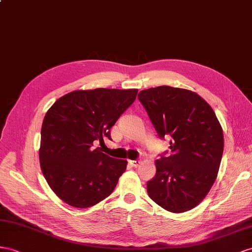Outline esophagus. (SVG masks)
Wrapping results in <instances>:
<instances>
[{"label":"esophagus","mask_w":252,"mask_h":252,"mask_svg":"<svg viewBox=\"0 0 252 252\" xmlns=\"http://www.w3.org/2000/svg\"><path fill=\"white\" fill-rule=\"evenodd\" d=\"M139 160H128V164H130L132 167H137L139 165Z\"/></svg>","instance_id":"1"}]
</instances>
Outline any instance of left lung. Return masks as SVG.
<instances>
[{
    "instance_id": "left-lung-1",
    "label": "left lung",
    "mask_w": 252,
    "mask_h": 252,
    "mask_svg": "<svg viewBox=\"0 0 252 252\" xmlns=\"http://www.w3.org/2000/svg\"><path fill=\"white\" fill-rule=\"evenodd\" d=\"M138 99L158 136H171L170 154L156 160L148 195L166 211L188 212L215 182L223 152L222 127L209 103L191 90L158 86L141 90Z\"/></svg>"
}]
</instances>
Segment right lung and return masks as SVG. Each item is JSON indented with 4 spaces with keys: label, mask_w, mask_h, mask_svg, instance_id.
<instances>
[{
    "label": "right lung",
    "mask_w": 252,
    "mask_h": 252,
    "mask_svg": "<svg viewBox=\"0 0 252 252\" xmlns=\"http://www.w3.org/2000/svg\"><path fill=\"white\" fill-rule=\"evenodd\" d=\"M137 89L74 90L49 108L41 126L40 167L60 199L77 209L108 197L126 171V159L94 143L111 139V127L136 99Z\"/></svg>",
    "instance_id": "add662e5"
}]
</instances>
